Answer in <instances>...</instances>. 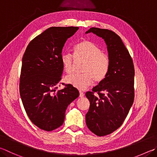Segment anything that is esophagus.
Segmentation results:
<instances>
[{
    "mask_svg": "<svg viewBox=\"0 0 157 157\" xmlns=\"http://www.w3.org/2000/svg\"><path fill=\"white\" fill-rule=\"evenodd\" d=\"M79 98H83L84 96V94L83 92H82V91H79Z\"/></svg>",
    "mask_w": 157,
    "mask_h": 157,
    "instance_id": "esophagus-1",
    "label": "esophagus"
}]
</instances>
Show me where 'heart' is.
Masks as SVG:
<instances>
[{
	"label": "heart",
	"mask_w": 157,
	"mask_h": 157,
	"mask_svg": "<svg viewBox=\"0 0 157 157\" xmlns=\"http://www.w3.org/2000/svg\"><path fill=\"white\" fill-rule=\"evenodd\" d=\"M74 54L75 56L68 52L62 54L61 61L65 71L72 73L76 60H86L82 70L84 73L68 76L67 83L79 90H85L94 80L99 83L106 78L110 69V59L98 44L88 40H82L74 47Z\"/></svg>",
	"instance_id": "heart-1"
}]
</instances>
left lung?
I'll use <instances>...</instances> for the list:
<instances>
[{
    "instance_id": "obj_1",
    "label": "left lung",
    "mask_w": 157,
    "mask_h": 157,
    "mask_svg": "<svg viewBox=\"0 0 157 157\" xmlns=\"http://www.w3.org/2000/svg\"><path fill=\"white\" fill-rule=\"evenodd\" d=\"M104 40L110 65L106 78L86 93L90 107L86 123L99 136L112 133L126 118L135 98V68L133 61L121 39L114 31L92 27L86 31Z\"/></svg>"
}]
</instances>
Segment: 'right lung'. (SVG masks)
<instances>
[{
	"label": "right lung",
	"instance_id": "obj_1",
	"mask_svg": "<svg viewBox=\"0 0 157 157\" xmlns=\"http://www.w3.org/2000/svg\"><path fill=\"white\" fill-rule=\"evenodd\" d=\"M78 29L50 27L29 42L22 57L20 95L30 120L43 130L61 126L67 106L79 95L70 84L56 90L64 69L62 49Z\"/></svg>",
	"mask_w": 157,
	"mask_h": 157
}]
</instances>
